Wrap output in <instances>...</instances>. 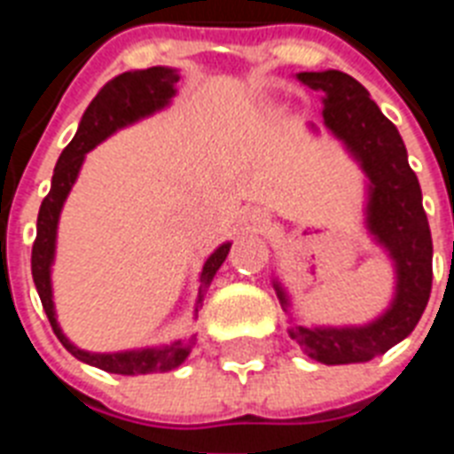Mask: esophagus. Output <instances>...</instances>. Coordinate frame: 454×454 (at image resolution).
<instances>
[{
	"mask_svg": "<svg viewBox=\"0 0 454 454\" xmlns=\"http://www.w3.org/2000/svg\"><path fill=\"white\" fill-rule=\"evenodd\" d=\"M252 221H254V223H262L263 214L262 212H254V214H252Z\"/></svg>",
	"mask_w": 454,
	"mask_h": 454,
	"instance_id": "1",
	"label": "esophagus"
}]
</instances>
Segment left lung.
Listing matches in <instances>:
<instances>
[{"instance_id": "8db88e82", "label": "left lung", "mask_w": 454, "mask_h": 454, "mask_svg": "<svg viewBox=\"0 0 454 454\" xmlns=\"http://www.w3.org/2000/svg\"><path fill=\"white\" fill-rule=\"evenodd\" d=\"M299 82L323 94L325 127L341 138L370 178L367 228L395 262L398 285L391 309L365 327H292V339L325 365L367 363L384 356L419 323L434 280V245L422 188L410 169L408 151L388 117L381 115L358 80L339 70L299 73ZM278 299L287 306L276 285Z\"/></svg>"}]
</instances>
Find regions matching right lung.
Listing matches in <instances>:
<instances>
[{
    "label": "right lung",
    "mask_w": 454,
    "mask_h": 454,
    "mask_svg": "<svg viewBox=\"0 0 454 454\" xmlns=\"http://www.w3.org/2000/svg\"><path fill=\"white\" fill-rule=\"evenodd\" d=\"M178 82L176 70L171 67H148V70H134V73L117 74L106 87L96 94V98L89 103L87 113L82 115L80 129L74 138L60 153L56 169H53L51 191L42 200L37 216V238L32 245V280L39 292L44 313L53 327V334L60 339V344L73 353L82 363L101 367L113 374H151V372H169L178 367L191 353V346L195 339L188 341H174L162 348H144V351H124V353H87L73 346L60 332L56 323V310H53L51 299V263L53 249H56V226H59L60 207L66 202L67 192L73 188L74 178L80 174V167L94 145H98L103 138H108L113 131H117L124 124L137 122L138 117H145L164 108L174 96V84ZM231 245H221L202 266L200 273V297H202L212 285V278L223 262H226Z\"/></svg>",
    "instance_id": "right-lung-1"
}]
</instances>
